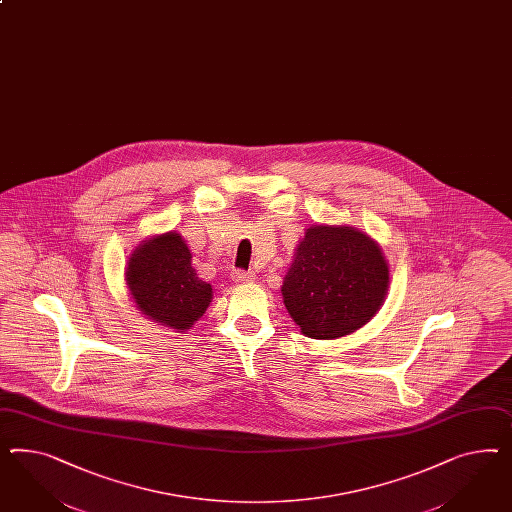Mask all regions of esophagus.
<instances>
[{
  "label": "esophagus",
  "instance_id": "esophagus-1",
  "mask_svg": "<svg viewBox=\"0 0 512 512\" xmlns=\"http://www.w3.org/2000/svg\"><path fill=\"white\" fill-rule=\"evenodd\" d=\"M232 278H234V282L245 284V282H252V280L256 278V275H254L252 271H235L234 275H232Z\"/></svg>",
  "mask_w": 512,
  "mask_h": 512
}]
</instances>
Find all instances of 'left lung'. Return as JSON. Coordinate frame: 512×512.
Listing matches in <instances>:
<instances>
[{"label":"left lung","mask_w":512,"mask_h":512,"mask_svg":"<svg viewBox=\"0 0 512 512\" xmlns=\"http://www.w3.org/2000/svg\"><path fill=\"white\" fill-rule=\"evenodd\" d=\"M389 290L378 241L348 224H312L293 250L282 299L303 335L335 340L370 322Z\"/></svg>","instance_id":"left-lung-1"}]
</instances>
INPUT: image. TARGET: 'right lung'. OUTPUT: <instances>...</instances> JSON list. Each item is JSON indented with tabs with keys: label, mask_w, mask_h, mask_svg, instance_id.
Here are the masks:
<instances>
[{
	"label": "right lung",
	"mask_w": 512,
	"mask_h": 512,
	"mask_svg": "<svg viewBox=\"0 0 512 512\" xmlns=\"http://www.w3.org/2000/svg\"><path fill=\"white\" fill-rule=\"evenodd\" d=\"M125 284L147 320L176 333L198 322L213 299L211 284L196 275L192 252L176 230L149 235L134 247Z\"/></svg>",
	"instance_id": "obj_1"
}]
</instances>
